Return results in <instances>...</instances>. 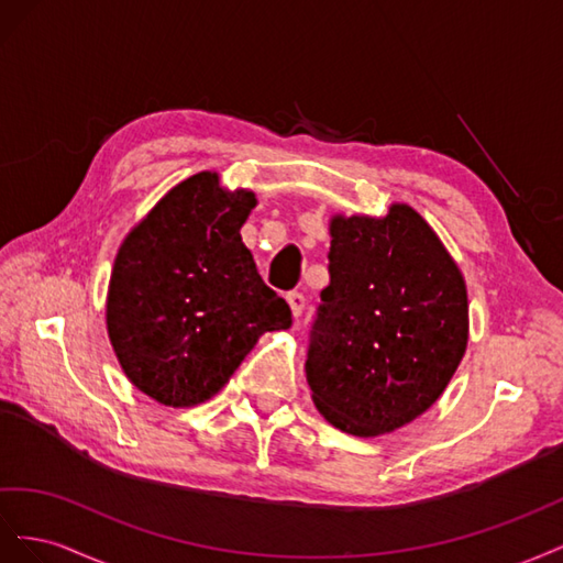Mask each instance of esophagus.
Returning <instances> with one entry per match:
<instances>
[{"label":"esophagus","instance_id":"esophagus-1","mask_svg":"<svg viewBox=\"0 0 563 563\" xmlns=\"http://www.w3.org/2000/svg\"><path fill=\"white\" fill-rule=\"evenodd\" d=\"M287 303H290L292 316H295V318H299V316H301V311H303V303H307V299H303V295H301V292H290V295H287Z\"/></svg>","mask_w":563,"mask_h":563}]
</instances>
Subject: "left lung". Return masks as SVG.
I'll return each mask as SVG.
<instances>
[{
    "label": "left lung",
    "mask_w": 563,
    "mask_h": 563,
    "mask_svg": "<svg viewBox=\"0 0 563 563\" xmlns=\"http://www.w3.org/2000/svg\"><path fill=\"white\" fill-rule=\"evenodd\" d=\"M330 235L307 382L332 427L379 437L437 404L455 375L470 334L467 287L408 205L379 219L336 214Z\"/></svg>",
    "instance_id": "left-lung-1"
}]
</instances>
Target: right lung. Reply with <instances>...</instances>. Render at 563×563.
Returning a JSON list of instances; mask_svg holds the SVG:
<instances>
[{
	"instance_id": "add662e5",
	"label": "right lung",
	"mask_w": 563,
	"mask_h": 563,
	"mask_svg": "<svg viewBox=\"0 0 563 563\" xmlns=\"http://www.w3.org/2000/svg\"><path fill=\"white\" fill-rule=\"evenodd\" d=\"M254 205L252 190H223L217 172L192 174L120 245L108 336L124 375L157 404H205L264 332L292 325L240 238Z\"/></svg>"
}]
</instances>
